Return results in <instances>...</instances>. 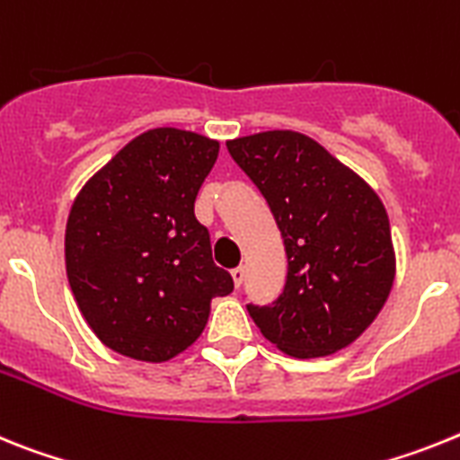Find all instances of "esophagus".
Segmentation results:
<instances>
[{
    "label": "esophagus",
    "mask_w": 460,
    "mask_h": 460,
    "mask_svg": "<svg viewBox=\"0 0 460 460\" xmlns=\"http://www.w3.org/2000/svg\"><path fill=\"white\" fill-rule=\"evenodd\" d=\"M231 278H234L235 287H241L245 282V266H238V269L231 270Z\"/></svg>",
    "instance_id": "34e87169"
}]
</instances>
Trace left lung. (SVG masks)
I'll return each instance as SVG.
<instances>
[{
	"mask_svg": "<svg viewBox=\"0 0 460 460\" xmlns=\"http://www.w3.org/2000/svg\"><path fill=\"white\" fill-rule=\"evenodd\" d=\"M226 147L269 201L289 261L282 296L247 305L250 317L289 357L345 349L373 324L396 278L385 203L301 131H259Z\"/></svg>",
	"mask_w": 460,
	"mask_h": 460,
	"instance_id": "1",
	"label": "left lung"
}]
</instances>
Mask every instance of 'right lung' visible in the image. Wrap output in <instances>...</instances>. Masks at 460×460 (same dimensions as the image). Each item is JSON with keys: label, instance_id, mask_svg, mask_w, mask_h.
Instances as JSON below:
<instances>
[{"label": "right lung", "instance_id": "right-lung-1", "mask_svg": "<svg viewBox=\"0 0 460 460\" xmlns=\"http://www.w3.org/2000/svg\"><path fill=\"white\" fill-rule=\"evenodd\" d=\"M219 141L157 127L131 138L71 203L64 261L92 333L136 361L164 363L199 341L234 279L194 217Z\"/></svg>", "mask_w": 460, "mask_h": 460}]
</instances>
